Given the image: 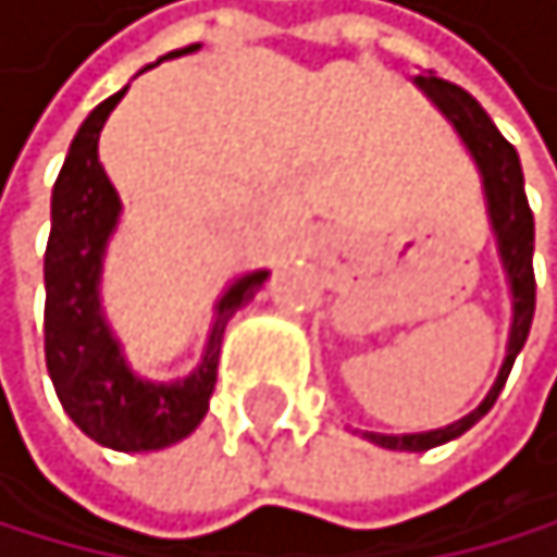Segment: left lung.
Masks as SVG:
<instances>
[{
	"label": "left lung",
	"mask_w": 557,
	"mask_h": 557,
	"mask_svg": "<svg viewBox=\"0 0 557 557\" xmlns=\"http://www.w3.org/2000/svg\"><path fill=\"white\" fill-rule=\"evenodd\" d=\"M414 86L436 103V111L454 125L460 135L463 149L471 152V160L478 166L481 177V191H485V212H488V226L495 236V250H498V264L506 272L509 285V299H512V317H509V338H506V359L498 366V376L488 387L485 400L468 411L463 419L449 422L443 429H429V432H405V436H387V432H362L366 440L383 446V449H408V454H422V449L443 446L449 440L463 436L478 419H485L492 411L498 391L506 387V376L517 362L520 348L527 345L530 324H534V212L527 206V191H523V166L517 149H512L503 132L495 128V121L485 114V108L468 94L446 79L436 76H419Z\"/></svg>",
	"instance_id": "obj_1"
}]
</instances>
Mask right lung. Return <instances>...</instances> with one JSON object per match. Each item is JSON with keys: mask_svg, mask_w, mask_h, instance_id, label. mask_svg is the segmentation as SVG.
Listing matches in <instances>:
<instances>
[{"mask_svg": "<svg viewBox=\"0 0 557 557\" xmlns=\"http://www.w3.org/2000/svg\"><path fill=\"white\" fill-rule=\"evenodd\" d=\"M198 48L201 45L166 51L160 62L195 54ZM125 94L128 86L89 111L54 181L51 236L45 250V359L65 414L89 440L121 454H149L187 440L206 419L226 324L258 296L268 268L233 278L215 299L206 351L191 373L177 380H146L132 370L100 296L103 258L121 223V198L100 163L97 143L103 121Z\"/></svg>", "mask_w": 557, "mask_h": 557, "instance_id": "add662e5", "label": "right lung"}]
</instances>
